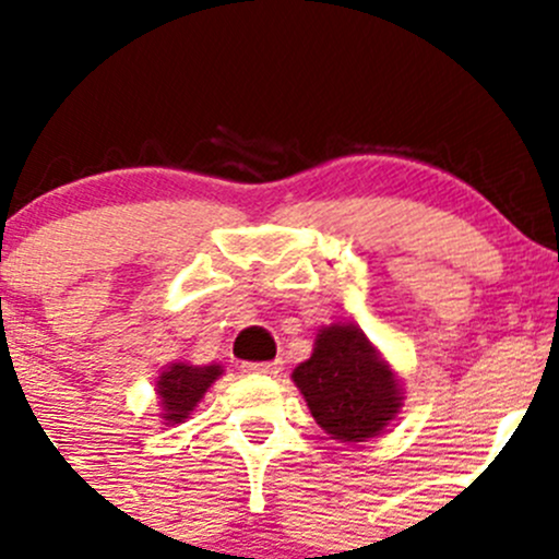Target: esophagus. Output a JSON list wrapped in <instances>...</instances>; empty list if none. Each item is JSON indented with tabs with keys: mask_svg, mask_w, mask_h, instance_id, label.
<instances>
[{
	"mask_svg": "<svg viewBox=\"0 0 559 559\" xmlns=\"http://www.w3.org/2000/svg\"><path fill=\"white\" fill-rule=\"evenodd\" d=\"M243 371H249V373H278L281 364H278V360H265V364H243Z\"/></svg>",
	"mask_w": 559,
	"mask_h": 559,
	"instance_id": "obj_1",
	"label": "esophagus"
}]
</instances>
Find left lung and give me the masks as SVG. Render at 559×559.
I'll use <instances>...</instances> for the list:
<instances>
[{
  "label": "left lung",
  "instance_id": "8db88e82",
  "mask_svg": "<svg viewBox=\"0 0 559 559\" xmlns=\"http://www.w3.org/2000/svg\"><path fill=\"white\" fill-rule=\"evenodd\" d=\"M312 419L334 440L360 443L395 419L403 406L401 382L366 334L353 323H331L292 373Z\"/></svg>",
  "mask_w": 559,
  "mask_h": 559
}]
</instances>
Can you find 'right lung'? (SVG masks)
Wrapping results in <instances>:
<instances>
[{
  "label": "right lung",
  "instance_id": "right-lung-1",
  "mask_svg": "<svg viewBox=\"0 0 559 559\" xmlns=\"http://www.w3.org/2000/svg\"><path fill=\"white\" fill-rule=\"evenodd\" d=\"M223 373V366H190V364H171L167 371L158 377L156 392L162 397V419L167 425H180L188 419V414L199 406L204 392L212 388L214 379Z\"/></svg>",
  "mask_w": 559,
  "mask_h": 559
}]
</instances>
